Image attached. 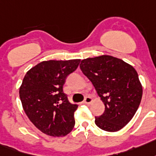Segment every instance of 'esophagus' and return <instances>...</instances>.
I'll list each match as a JSON object with an SVG mask.
<instances>
[{
  "mask_svg": "<svg viewBox=\"0 0 156 156\" xmlns=\"http://www.w3.org/2000/svg\"><path fill=\"white\" fill-rule=\"evenodd\" d=\"M92 102V99L90 96H89V95H87V96H86V98H85V100H84V104H90Z\"/></svg>",
  "mask_w": 156,
  "mask_h": 156,
  "instance_id": "34e87169",
  "label": "esophagus"
}]
</instances>
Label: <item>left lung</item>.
I'll return each instance as SVG.
<instances>
[{"instance_id":"1","label":"left lung","mask_w":156,"mask_h":156,"mask_svg":"<svg viewBox=\"0 0 156 156\" xmlns=\"http://www.w3.org/2000/svg\"><path fill=\"white\" fill-rule=\"evenodd\" d=\"M80 67L105 105L104 113L95 117V125L109 132L122 129L141 101L143 90L135 68L106 55L84 59Z\"/></svg>"}]
</instances>
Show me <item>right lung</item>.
<instances>
[{
    "mask_svg": "<svg viewBox=\"0 0 156 156\" xmlns=\"http://www.w3.org/2000/svg\"><path fill=\"white\" fill-rule=\"evenodd\" d=\"M80 61H42L28 70L22 80L19 94L24 111L33 125L47 136H66L75 126L74 113L78 105L68 101L63 85Z\"/></svg>",
    "mask_w": 156,
    "mask_h": 156,
    "instance_id": "right-lung-1",
    "label": "right lung"
}]
</instances>
